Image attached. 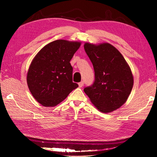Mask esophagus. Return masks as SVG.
Instances as JSON below:
<instances>
[{"instance_id": "esophagus-1", "label": "esophagus", "mask_w": 157, "mask_h": 157, "mask_svg": "<svg viewBox=\"0 0 157 157\" xmlns=\"http://www.w3.org/2000/svg\"><path fill=\"white\" fill-rule=\"evenodd\" d=\"M78 85H79V88H82L83 86H84V82H79V83H78Z\"/></svg>"}]
</instances>
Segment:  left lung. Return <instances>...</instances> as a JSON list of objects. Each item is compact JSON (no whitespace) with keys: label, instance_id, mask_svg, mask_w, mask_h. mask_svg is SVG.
Instances as JSON below:
<instances>
[{"label":"left lung","instance_id":"8db88e82","mask_svg":"<svg viewBox=\"0 0 157 157\" xmlns=\"http://www.w3.org/2000/svg\"><path fill=\"white\" fill-rule=\"evenodd\" d=\"M84 49L94 67L95 80L84 91L98 111H114L131 93L134 85L131 69L121 52L109 43L86 42Z\"/></svg>","mask_w":157,"mask_h":157}]
</instances>
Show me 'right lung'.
<instances>
[{"label":"right lung","mask_w":157,"mask_h":157,"mask_svg":"<svg viewBox=\"0 0 157 157\" xmlns=\"http://www.w3.org/2000/svg\"><path fill=\"white\" fill-rule=\"evenodd\" d=\"M81 42L56 40L44 46L33 59L27 73L31 94L44 106H55L78 87L73 82L70 61Z\"/></svg>","instance_id":"add662e5"}]
</instances>
